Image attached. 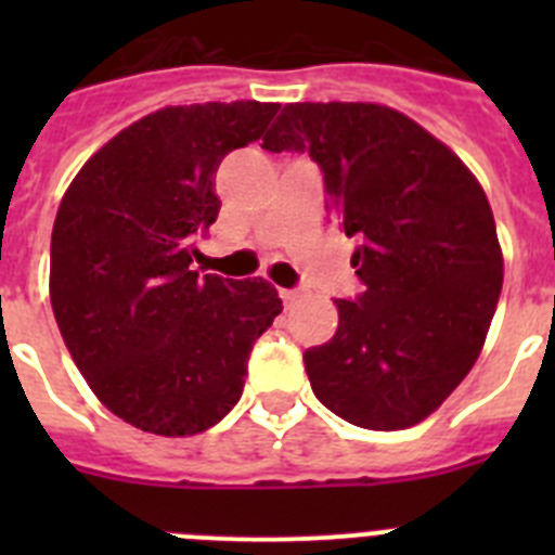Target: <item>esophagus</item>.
Masks as SVG:
<instances>
[{
	"label": "esophagus",
	"mask_w": 555,
	"mask_h": 555,
	"mask_svg": "<svg viewBox=\"0 0 555 555\" xmlns=\"http://www.w3.org/2000/svg\"><path fill=\"white\" fill-rule=\"evenodd\" d=\"M281 297L286 306H292V302H297L302 297V288H281Z\"/></svg>",
	"instance_id": "esophagus-1"
}]
</instances>
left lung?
Returning a JSON list of instances; mask_svg holds the SVG:
<instances>
[{
	"label": "left lung",
	"instance_id": "obj_1",
	"mask_svg": "<svg viewBox=\"0 0 555 555\" xmlns=\"http://www.w3.org/2000/svg\"><path fill=\"white\" fill-rule=\"evenodd\" d=\"M308 152L364 292L336 300L331 341L306 350L325 409L370 430L423 423L478 361L503 286L492 208L455 152L372 102H294L263 135Z\"/></svg>",
	"mask_w": 555,
	"mask_h": 555
}]
</instances>
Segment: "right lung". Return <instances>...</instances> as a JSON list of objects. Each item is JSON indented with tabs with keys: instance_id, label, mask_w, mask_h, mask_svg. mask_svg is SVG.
I'll list each match as a JSON object with an SVG mask.
<instances>
[{
	"instance_id": "1",
	"label": "right lung",
	"mask_w": 555,
	"mask_h": 555,
	"mask_svg": "<svg viewBox=\"0 0 555 555\" xmlns=\"http://www.w3.org/2000/svg\"><path fill=\"white\" fill-rule=\"evenodd\" d=\"M274 102L155 111L77 171L57 208L49 297L77 370L113 414L194 436L238 403L253 345L283 302L261 278L194 272L219 217L214 178L253 144Z\"/></svg>"
}]
</instances>
